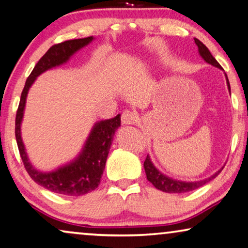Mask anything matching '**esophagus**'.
Wrapping results in <instances>:
<instances>
[{
  "label": "esophagus",
  "mask_w": 248,
  "mask_h": 248,
  "mask_svg": "<svg viewBox=\"0 0 248 248\" xmlns=\"http://www.w3.org/2000/svg\"><path fill=\"white\" fill-rule=\"evenodd\" d=\"M138 120V114L135 111H130V110H124L121 114V121L124 124H134Z\"/></svg>",
  "instance_id": "obj_1"
}]
</instances>
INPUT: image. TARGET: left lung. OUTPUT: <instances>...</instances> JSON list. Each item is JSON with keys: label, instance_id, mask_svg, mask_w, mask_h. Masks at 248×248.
I'll list each match as a JSON object with an SVG mask.
<instances>
[{"label": "left lung", "instance_id": "obj_1", "mask_svg": "<svg viewBox=\"0 0 248 248\" xmlns=\"http://www.w3.org/2000/svg\"><path fill=\"white\" fill-rule=\"evenodd\" d=\"M195 43L197 44L199 53H201L202 59H204L206 62H208L209 64H212L214 66H217V68L223 69L218 62L216 61V59L213 57L212 53L209 52L208 47H207L204 43L201 42L198 39H196V38H195ZM226 81H227L228 89H230V91H231L230 81H228L227 76H226ZM143 167H145L147 179L149 180V182L153 184L154 186L157 188V189H159L161 191H165V193H170V194L187 193V191H191V190L197 189V188L202 187V185H205L208 182H210L212 179L215 178V177L221 171V170H219L218 172H216L214 176L209 177V178H207L205 180H202V182L185 183V182H178V180L170 179V178H168L167 176L162 175V173L153 165V162H151L149 156H147L145 162H143Z\"/></svg>", "mask_w": 248, "mask_h": 248}]
</instances>
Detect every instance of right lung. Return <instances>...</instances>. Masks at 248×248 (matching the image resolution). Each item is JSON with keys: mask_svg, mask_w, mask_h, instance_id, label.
<instances>
[{"mask_svg": "<svg viewBox=\"0 0 248 248\" xmlns=\"http://www.w3.org/2000/svg\"><path fill=\"white\" fill-rule=\"evenodd\" d=\"M92 40H93L92 36H88L84 39L69 40V41L54 44L51 46L35 64L31 75L27 79L16 111V138L25 170L36 184L41 185L47 190L60 195H86L99 186L103 170H105L107 157H108L113 135L117 129L120 127V114H118L112 119L102 120L95 124L80 156L71 164L63 166L52 172L38 171L29 162L21 138V121L23 118L28 91L32 83L34 82L36 77L53 66L64 63L73 53L80 50L81 47L86 46Z\"/></svg>", "mask_w": 248, "mask_h": 248, "instance_id": "1", "label": "right lung"}]
</instances>
